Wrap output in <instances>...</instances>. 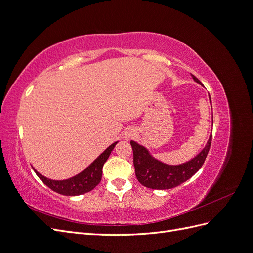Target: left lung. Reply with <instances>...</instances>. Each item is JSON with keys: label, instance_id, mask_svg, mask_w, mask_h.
I'll use <instances>...</instances> for the list:
<instances>
[{"label": "left lung", "instance_id": "obj_1", "mask_svg": "<svg viewBox=\"0 0 253 253\" xmlns=\"http://www.w3.org/2000/svg\"><path fill=\"white\" fill-rule=\"evenodd\" d=\"M192 77L195 82L202 84L194 75H192ZM211 141L212 135H210L206 147L193 159L189 160V162L185 164L171 166L155 159L144 147L138 144L136 141L131 140L136 177L142 186L150 189L167 190L177 187L181 185L182 182L192 177L201 169L207 155H208Z\"/></svg>", "mask_w": 253, "mask_h": 253}]
</instances>
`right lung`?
Instances as JSON below:
<instances>
[{
    "instance_id": "obj_1",
    "label": "right lung",
    "mask_w": 253,
    "mask_h": 253,
    "mask_svg": "<svg viewBox=\"0 0 253 253\" xmlns=\"http://www.w3.org/2000/svg\"><path fill=\"white\" fill-rule=\"evenodd\" d=\"M117 142L118 141L111 144L110 147L106 149L102 154L99 155L85 170H83L81 173L74 176L72 178L64 179V180H52V179L44 177L43 175H41L35 169L34 171L38 175V177H39L45 185L59 194L67 195V196H76V195L87 193L89 191L93 190L99 182H100L102 177L103 165L106 160H108L111 152L113 151Z\"/></svg>"
}]
</instances>
